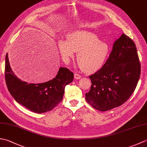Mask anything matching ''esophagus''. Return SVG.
<instances>
[{
	"mask_svg": "<svg viewBox=\"0 0 147 147\" xmlns=\"http://www.w3.org/2000/svg\"><path fill=\"white\" fill-rule=\"evenodd\" d=\"M81 78H82V76H81V75H80L79 74H78V73L74 74V78L75 79L78 80V79H80Z\"/></svg>",
	"mask_w": 147,
	"mask_h": 147,
	"instance_id": "34e87169",
	"label": "esophagus"
}]
</instances>
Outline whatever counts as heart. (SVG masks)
<instances>
[{"label": "heart", "instance_id": "heart-1", "mask_svg": "<svg viewBox=\"0 0 147 147\" xmlns=\"http://www.w3.org/2000/svg\"><path fill=\"white\" fill-rule=\"evenodd\" d=\"M58 47L64 59L73 57L74 52L77 53L78 64L86 73L100 69L110 53L108 43L101 41L95 34L86 31L77 30L68 33L66 40H59Z\"/></svg>", "mask_w": 147, "mask_h": 147}]
</instances>
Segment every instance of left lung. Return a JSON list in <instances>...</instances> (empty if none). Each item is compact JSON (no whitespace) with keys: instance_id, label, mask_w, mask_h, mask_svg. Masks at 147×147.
<instances>
[{"instance_id":"obj_1","label":"left lung","mask_w":147,"mask_h":147,"mask_svg":"<svg viewBox=\"0 0 147 147\" xmlns=\"http://www.w3.org/2000/svg\"><path fill=\"white\" fill-rule=\"evenodd\" d=\"M140 73L141 65L135 43L123 33L114 42L103 67L89 76L92 85L85 94L86 100L102 112L119 107L135 91Z\"/></svg>"}]
</instances>
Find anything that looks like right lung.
I'll use <instances>...</instances> for the list:
<instances>
[{
  "label": "right lung",
  "mask_w": 147,
  "mask_h": 147,
  "mask_svg": "<svg viewBox=\"0 0 147 147\" xmlns=\"http://www.w3.org/2000/svg\"><path fill=\"white\" fill-rule=\"evenodd\" d=\"M74 74L60 67L57 74L47 82L33 84L21 81L12 72L7 54L5 56V79L9 92L15 100L36 113L51 111L62 100L65 86L73 80Z\"/></svg>",
  "instance_id": "right-lung-1"
}]
</instances>
